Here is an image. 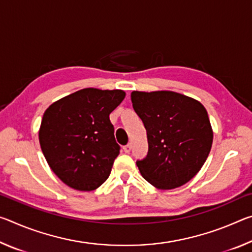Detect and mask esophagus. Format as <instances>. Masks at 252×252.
I'll return each instance as SVG.
<instances>
[{"instance_id": "obj_1", "label": "esophagus", "mask_w": 252, "mask_h": 252, "mask_svg": "<svg viewBox=\"0 0 252 252\" xmlns=\"http://www.w3.org/2000/svg\"><path fill=\"white\" fill-rule=\"evenodd\" d=\"M131 149H132V144L131 143H127L126 146L123 147V151H125L126 153H129L131 151Z\"/></svg>"}]
</instances>
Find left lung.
Segmentation results:
<instances>
[{
	"label": "left lung",
	"mask_w": 252,
	"mask_h": 252,
	"mask_svg": "<svg viewBox=\"0 0 252 252\" xmlns=\"http://www.w3.org/2000/svg\"><path fill=\"white\" fill-rule=\"evenodd\" d=\"M131 101L148 136V155L136 161L142 177L161 190L186 185L211 150L213 131L206 108L173 91H133Z\"/></svg>",
	"instance_id": "obj_1"
}]
</instances>
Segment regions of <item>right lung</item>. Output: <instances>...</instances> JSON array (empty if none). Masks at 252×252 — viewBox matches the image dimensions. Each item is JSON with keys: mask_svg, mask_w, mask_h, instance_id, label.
Returning a JSON list of instances; mask_svg holds the SVG:
<instances>
[{"mask_svg": "<svg viewBox=\"0 0 252 252\" xmlns=\"http://www.w3.org/2000/svg\"><path fill=\"white\" fill-rule=\"evenodd\" d=\"M122 90L87 88L55 101L42 118L39 140L46 162L72 189L92 191L109 178L120 146L110 113Z\"/></svg>", "mask_w": 252, "mask_h": 252, "instance_id": "obj_1", "label": "right lung"}]
</instances>
